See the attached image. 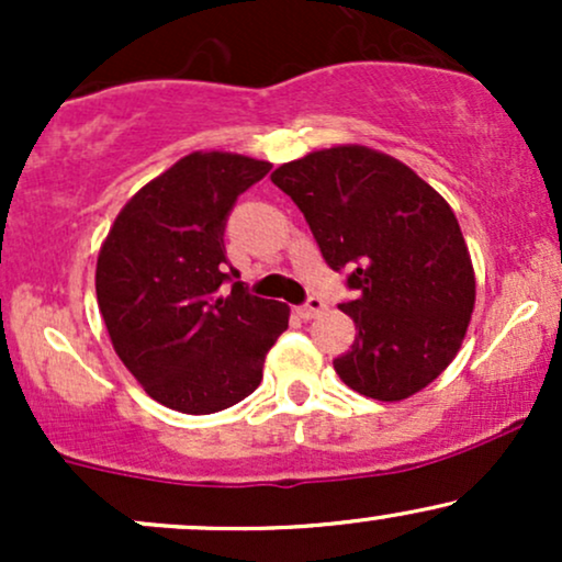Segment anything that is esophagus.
<instances>
[{
    "instance_id": "esophagus-1",
    "label": "esophagus",
    "mask_w": 562,
    "mask_h": 562,
    "mask_svg": "<svg viewBox=\"0 0 562 562\" xmlns=\"http://www.w3.org/2000/svg\"><path fill=\"white\" fill-rule=\"evenodd\" d=\"M322 312H325V303H322L319 299H308L303 306L295 308V314H299L301 319H314V317H319Z\"/></svg>"
}]
</instances>
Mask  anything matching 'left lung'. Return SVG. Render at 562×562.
Segmentation results:
<instances>
[{"label":"left lung","instance_id":"left-lung-1","mask_svg":"<svg viewBox=\"0 0 562 562\" xmlns=\"http://www.w3.org/2000/svg\"><path fill=\"white\" fill-rule=\"evenodd\" d=\"M357 299V338L333 362L348 389L402 402L434 383L475 306L470 250L449 203L409 166L364 145L314 150L272 171Z\"/></svg>","mask_w":562,"mask_h":562}]
</instances>
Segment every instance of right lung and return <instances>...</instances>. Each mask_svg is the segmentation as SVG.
<instances>
[{
  "mask_svg": "<svg viewBox=\"0 0 562 562\" xmlns=\"http://www.w3.org/2000/svg\"><path fill=\"white\" fill-rule=\"evenodd\" d=\"M269 160L190 153L150 179L115 216L97 256V306L111 344L147 396L184 415H211L259 389L263 359L290 308L222 295L224 222Z\"/></svg>",
  "mask_w": 562,
  "mask_h": 562,
  "instance_id": "1",
  "label": "right lung"
}]
</instances>
